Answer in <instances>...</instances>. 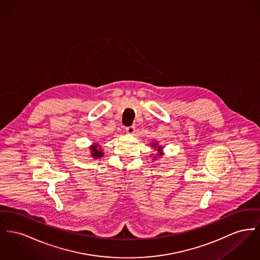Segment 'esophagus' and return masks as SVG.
Returning <instances> with one entry per match:
<instances>
[{"label":"esophagus","mask_w":260,"mask_h":260,"mask_svg":"<svg viewBox=\"0 0 260 260\" xmlns=\"http://www.w3.org/2000/svg\"><path fill=\"white\" fill-rule=\"evenodd\" d=\"M125 132H126V134H128V135H134L135 132H136V126H134V125L127 126V127L125 128Z\"/></svg>","instance_id":"obj_1"}]
</instances>
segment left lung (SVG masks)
Here are the masks:
<instances>
[{
	"label": "left lung",
	"mask_w": 260,
	"mask_h": 260,
	"mask_svg": "<svg viewBox=\"0 0 260 260\" xmlns=\"http://www.w3.org/2000/svg\"><path fill=\"white\" fill-rule=\"evenodd\" d=\"M150 146H151L152 149H154V152H156L155 153V156H153V155H154L153 153L152 154H150V156H153L152 160H154V161H155L157 158H160L161 156L164 155L163 147H162L161 145H159L157 141H151Z\"/></svg>",
	"instance_id": "left-lung-1"
}]
</instances>
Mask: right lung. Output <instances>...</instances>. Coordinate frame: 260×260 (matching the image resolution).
Returning <instances> with one entry per match:
<instances>
[{"label":"right lung","instance_id":"add662e5","mask_svg":"<svg viewBox=\"0 0 260 260\" xmlns=\"http://www.w3.org/2000/svg\"><path fill=\"white\" fill-rule=\"evenodd\" d=\"M89 150H90L92 158L94 159H100L101 157L104 156L102 146L99 143H93L91 146H89Z\"/></svg>","mask_w":260,"mask_h":260}]
</instances>
